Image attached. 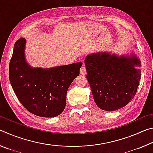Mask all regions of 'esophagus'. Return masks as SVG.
Masks as SVG:
<instances>
[{
	"instance_id": "34e87169",
	"label": "esophagus",
	"mask_w": 153,
	"mask_h": 153,
	"mask_svg": "<svg viewBox=\"0 0 153 153\" xmlns=\"http://www.w3.org/2000/svg\"><path fill=\"white\" fill-rule=\"evenodd\" d=\"M80 74L83 75V76H84V75L86 74V67H85V65L82 66L81 68H80Z\"/></svg>"
}]
</instances>
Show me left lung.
I'll use <instances>...</instances> for the list:
<instances>
[{"label":"left lung","mask_w":153,"mask_h":153,"mask_svg":"<svg viewBox=\"0 0 153 153\" xmlns=\"http://www.w3.org/2000/svg\"><path fill=\"white\" fill-rule=\"evenodd\" d=\"M84 63L94 100L102 110H118L134 97L141 61L134 52L123 55L98 52L88 55Z\"/></svg>","instance_id":"obj_1"}]
</instances>
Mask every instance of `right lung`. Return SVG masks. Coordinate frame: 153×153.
<instances>
[{
	"label": "right lung",
	"instance_id": "add662e5",
	"mask_svg": "<svg viewBox=\"0 0 153 153\" xmlns=\"http://www.w3.org/2000/svg\"><path fill=\"white\" fill-rule=\"evenodd\" d=\"M26 39L15 44L9 64V79L20 102L34 115L54 117L63 112L67 92L79 76L81 62L50 68L31 66L25 57Z\"/></svg>",
	"mask_w": 153,
	"mask_h": 153
}]
</instances>
